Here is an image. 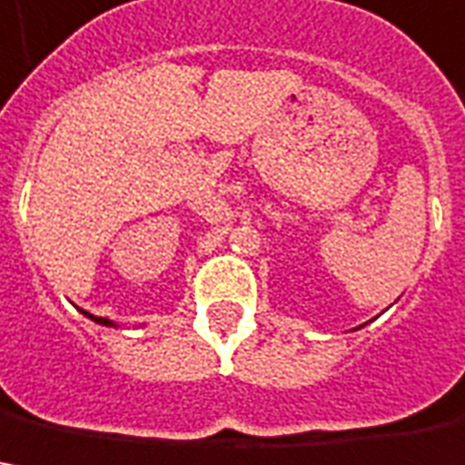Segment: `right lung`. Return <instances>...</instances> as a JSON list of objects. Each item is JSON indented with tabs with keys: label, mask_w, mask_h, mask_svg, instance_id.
Wrapping results in <instances>:
<instances>
[{
	"label": "right lung",
	"mask_w": 465,
	"mask_h": 465,
	"mask_svg": "<svg viewBox=\"0 0 465 465\" xmlns=\"http://www.w3.org/2000/svg\"><path fill=\"white\" fill-rule=\"evenodd\" d=\"M81 314H86V317H89V320H92V322H96V325L117 327V325H114V322H112V320H107V317H96V314H89V312H84V310H81Z\"/></svg>",
	"instance_id": "add662e5"
}]
</instances>
